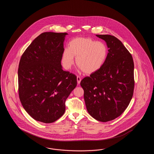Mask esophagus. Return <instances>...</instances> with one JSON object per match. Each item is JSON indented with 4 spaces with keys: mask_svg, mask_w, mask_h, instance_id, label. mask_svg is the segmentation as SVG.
Wrapping results in <instances>:
<instances>
[{
    "mask_svg": "<svg viewBox=\"0 0 154 154\" xmlns=\"http://www.w3.org/2000/svg\"><path fill=\"white\" fill-rule=\"evenodd\" d=\"M77 81L78 84H80L81 81V77L80 76L77 75Z\"/></svg>",
    "mask_w": 154,
    "mask_h": 154,
    "instance_id": "esophagus-1",
    "label": "esophagus"
}]
</instances>
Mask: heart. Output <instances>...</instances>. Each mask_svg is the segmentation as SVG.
<instances>
[{
	"mask_svg": "<svg viewBox=\"0 0 154 154\" xmlns=\"http://www.w3.org/2000/svg\"><path fill=\"white\" fill-rule=\"evenodd\" d=\"M108 55L107 45L102 42L95 41L89 37H77L72 40L69 48L62 54V63L66 69L76 64L85 74H92L100 70L103 66Z\"/></svg>",
	"mask_w": 154,
	"mask_h": 154,
	"instance_id": "b5f03b06",
	"label": "heart"
}]
</instances>
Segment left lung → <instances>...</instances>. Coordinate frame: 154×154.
<instances>
[{
	"label": "left lung",
	"mask_w": 154,
	"mask_h": 154,
	"mask_svg": "<svg viewBox=\"0 0 154 154\" xmlns=\"http://www.w3.org/2000/svg\"><path fill=\"white\" fill-rule=\"evenodd\" d=\"M109 48L102 68L80 82L89 114L96 120L107 122L120 116L133 95L134 63L131 54L117 37L97 35Z\"/></svg>",
	"instance_id": "left-lung-1"
}]
</instances>
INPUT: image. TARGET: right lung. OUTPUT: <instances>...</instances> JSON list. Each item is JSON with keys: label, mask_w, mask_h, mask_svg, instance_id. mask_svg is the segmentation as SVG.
I'll use <instances>...</instances> for the list:
<instances>
[{"label": "right lung", "mask_w": 154, "mask_h": 154, "mask_svg": "<svg viewBox=\"0 0 154 154\" xmlns=\"http://www.w3.org/2000/svg\"><path fill=\"white\" fill-rule=\"evenodd\" d=\"M67 33L44 32L32 42L20 61L18 94L31 117L52 123L65 111V102L77 85V77L61 65Z\"/></svg>", "instance_id": "add662e5"}]
</instances>
